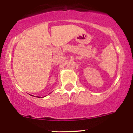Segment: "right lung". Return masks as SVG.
Returning a JSON list of instances; mask_svg holds the SVG:
<instances>
[{
    "label": "right lung",
    "mask_w": 133,
    "mask_h": 133,
    "mask_svg": "<svg viewBox=\"0 0 133 133\" xmlns=\"http://www.w3.org/2000/svg\"><path fill=\"white\" fill-rule=\"evenodd\" d=\"M39 98H40V97H39Z\"/></svg>",
    "instance_id": "add662e5"
}]
</instances>
